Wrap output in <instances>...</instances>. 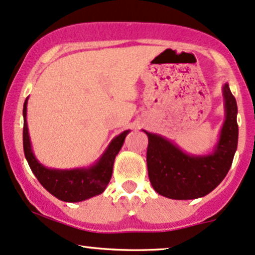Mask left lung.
Listing matches in <instances>:
<instances>
[{
  "instance_id": "left-lung-1",
  "label": "left lung",
  "mask_w": 255,
  "mask_h": 255,
  "mask_svg": "<svg viewBox=\"0 0 255 255\" xmlns=\"http://www.w3.org/2000/svg\"><path fill=\"white\" fill-rule=\"evenodd\" d=\"M225 121L215 151L192 156L162 135L148 133L146 162L150 182L158 194L175 200L201 198L223 181L238 148V104L229 85L223 86Z\"/></svg>"
}]
</instances>
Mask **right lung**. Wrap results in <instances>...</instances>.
<instances>
[{
    "label": "right lung",
    "instance_id": "add662e5",
    "mask_svg": "<svg viewBox=\"0 0 255 255\" xmlns=\"http://www.w3.org/2000/svg\"><path fill=\"white\" fill-rule=\"evenodd\" d=\"M26 110H27V98H26L24 110H22L24 152L32 172L44 188L54 197L62 201H68V203H78V201L86 200L103 193L113 175L115 157L121 150L125 137L129 133V130L122 131L120 135L114 137L98 162L90 168L72 169V170L49 169L38 162L32 151L27 121H26Z\"/></svg>",
    "mask_w": 255,
    "mask_h": 255
}]
</instances>
